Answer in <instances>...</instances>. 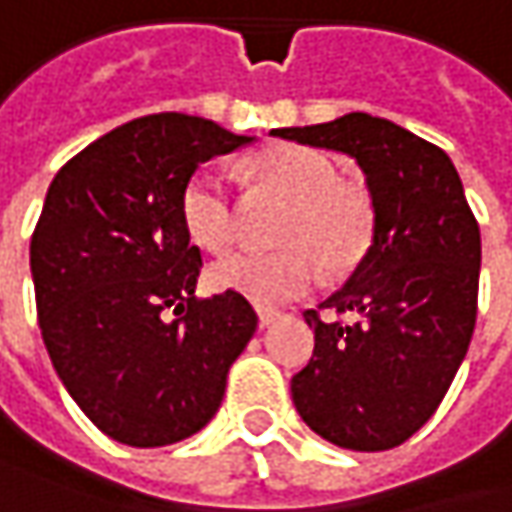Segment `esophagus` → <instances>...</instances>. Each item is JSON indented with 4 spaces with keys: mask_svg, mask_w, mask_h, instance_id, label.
I'll use <instances>...</instances> for the list:
<instances>
[{
    "mask_svg": "<svg viewBox=\"0 0 512 512\" xmlns=\"http://www.w3.org/2000/svg\"><path fill=\"white\" fill-rule=\"evenodd\" d=\"M256 314H259V326H271L279 317V311L268 309V306H256Z\"/></svg>",
    "mask_w": 512,
    "mask_h": 512,
    "instance_id": "esophagus-1",
    "label": "esophagus"
}]
</instances>
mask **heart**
Returning a JSON list of instances; mask_svg holds the SVG:
<instances>
[{
    "mask_svg": "<svg viewBox=\"0 0 512 512\" xmlns=\"http://www.w3.org/2000/svg\"><path fill=\"white\" fill-rule=\"evenodd\" d=\"M250 171L271 186L288 209L279 221L276 250H238L209 268L218 291L244 294L256 303H282L306 294L332 271L355 268L376 233V209L370 192L335 177V163L306 145H274L253 157ZM180 218L189 238L203 250L221 253L236 238V212L224 180L212 171H195L180 195Z\"/></svg>",
    "mask_w": 512,
    "mask_h": 512,
    "instance_id": "b5f03b06",
    "label": "heart"
}]
</instances>
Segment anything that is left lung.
Returning <instances> with one entry per match:
<instances>
[{"label":"left lung","mask_w":512,"mask_h":512,"mask_svg":"<svg viewBox=\"0 0 512 512\" xmlns=\"http://www.w3.org/2000/svg\"><path fill=\"white\" fill-rule=\"evenodd\" d=\"M274 136L349 154L376 209L355 274L303 314L314 352L291 379L294 408L341 449H393L431 420L472 341L478 221L446 151L387 119L347 113Z\"/></svg>","instance_id":"1"}]
</instances>
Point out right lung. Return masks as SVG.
Returning <instances> with one entry per match:
<instances>
[{"instance_id":"right-lung-1","label":"right lung","mask_w":512,"mask_h":512,"mask_svg":"<svg viewBox=\"0 0 512 512\" xmlns=\"http://www.w3.org/2000/svg\"><path fill=\"white\" fill-rule=\"evenodd\" d=\"M253 142L186 113L104 133L55 174L31 236L43 344L107 437L154 449L198 434L256 332L244 294L195 297L201 250L180 195L195 168Z\"/></svg>"}]
</instances>
